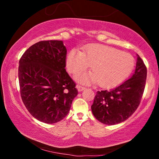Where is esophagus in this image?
Segmentation results:
<instances>
[{
	"label": "esophagus",
	"instance_id": "esophagus-1",
	"mask_svg": "<svg viewBox=\"0 0 159 159\" xmlns=\"http://www.w3.org/2000/svg\"><path fill=\"white\" fill-rule=\"evenodd\" d=\"M76 88H77V90H78V91H79V92H81V91H83V90H85L84 87H83V86L79 85H76Z\"/></svg>",
	"mask_w": 159,
	"mask_h": 159
}]
</instances>
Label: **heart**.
<instances>
[{
    "label": "heart",
    "mask_w": 159,
    "mask_h": 159,
    "mask_svg": "<svg viewBox=\"0 0 159 159\" xmlns=\"http://www.w3.org/2000/svg\"><path fill=\"white\" fill-rule=\"evenodd\" d=\"M92 64L93 71L76 76L85 83H95L103 88L112 87L123 81L133 69V56L113 47L102 44L85 46L83 52L72 49L66 59V67L71 74L85 71Z\"/></svg>",
    "instance_id": "heart-1"
}]
</instances>
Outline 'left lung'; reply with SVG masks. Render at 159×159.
I'll return each instance as SVG.
<instances>
[{"label": "left lung", "mask_w": 159, "mask_h": 159, "mask_svg": "<svg viewBox=\"0 0 159 159\" xmlns=\"http://www.w3.org/2000/svg\"><path fill=\"white\" fill-rule=\"evenodd\" d=\"M137 56L136 68L130 79L112 89L97 92L91 109L99 122L118 124L128 119L138 109L146 84L147 67Z\"/></svg>", "instance_id": "obj_1"}]
</instances>
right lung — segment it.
<instances>
[{
	"label": "right lung",
	"mask_w": 159,
	"mask_h": 159,
	"mask_svg": "<svg viewBox=\"0 0 159 159\" xmlns=\"http://www.w3.org/2000/svg\"><path fill=\"white\" fill-rule=\"evenodd\" d=\"M66 55L62 41H43L29 48L19 61L21 99L43 123L62 120L78 95L76 83L66 71Z\"/></svg>",
	"instance_id": "right-lung-1"
}]
</instances>
